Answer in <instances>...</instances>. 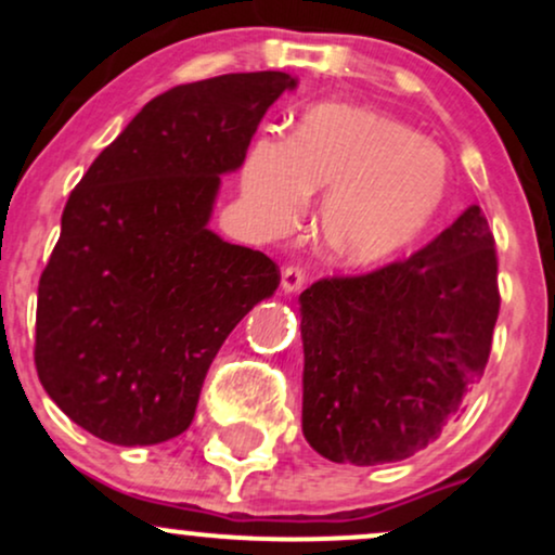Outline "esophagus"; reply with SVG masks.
<instances>
[{
  "label": "esophagus",
  "instance_id": "34e87169",
  "mask_svg": "<svg viewBox=\"0 0 555 555\" xmlns=\"http://www.w3.org/2000/svg\"><path fill=\"white\" fill-rule=\"evenodd\" d=\"M305 279H308V273H305L302 266H286V269L282 271V289L297 292L299 286L305 284Z\"/></svg>",
  "mask_w": 555,
  "mask_h": 555
}]
</instances>
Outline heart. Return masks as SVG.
Segmentation results:
<instances>
[{"label":"heart","instance_id":"heart-1","mask_svg":"<svg viewBox=\"0 0 555 555\" xmlns=\"http://www.w3.org/2000/svg\"><path fill=\"white\" fill-rule=\"evenodd\" d=\"M315 193H326L315 221L323 253L344 266H378L410 250L438 219L449 164L410 125L323 104L305 114L292 143L256 140L242 167V195L269 232H284Z\"/></svg>","mask_w":555,"mask_h":555}]
</instances>
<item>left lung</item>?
Masks as SVG:
<instances>
[{"label": "left lung", "instance_id": "left-lung-1", "mask_svg": "<svg viewBox=\"0 0 555 555\" xmlns=\"http://www.w3.org/2000/svg\"><path fill=\"white\" fill-rule=\"evenodd\" d=\"M302 305V433L339 464L399 462L441 436L486 373L499 258L469 206L410 258L331 276Z\"/></svg>", "mask_w": 555, "mask_h": 555}]
</instances>
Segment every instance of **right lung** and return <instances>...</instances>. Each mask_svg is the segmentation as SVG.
<instances>
[{
  "instance_id": "1",
  "label": "right lung",
  "mask_w": 555,
  "mask_h": 555,
  "mask_svg": "<svg viewBox=\"0 0 555 555\" xmlns=\"http://www.w3.org/2000/svg\"><path fill=\"white\" fill-rule=\"evenodd\" d=\"M295 88L273 69L169 88L69 193L38 282L34 358L54 404L101 441L188 430L221 344L282 282L269 256L229 245L208 219L221 175Z\"/></svg>"
}]
</instances>
